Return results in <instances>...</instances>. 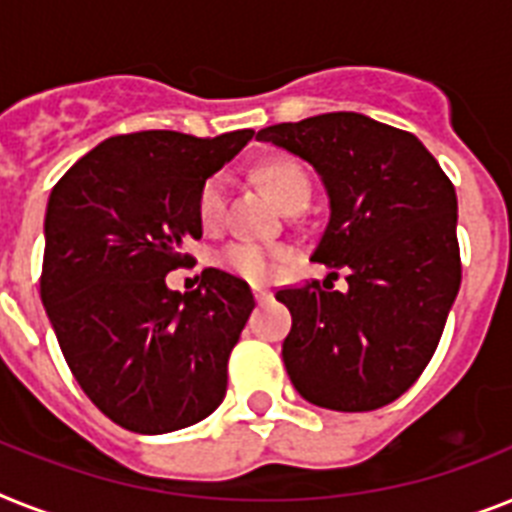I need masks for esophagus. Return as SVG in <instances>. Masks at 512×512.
Listing matches in <instances>:
<instances>
[{"mask_svg": "<svg viewBox=\"0 0 512 512\" xmlns=\"http://www.w3.org/2000/svg\"><path fill=\"white\" fill-rule=\"evenodd\" d=\"M253 295H256V301L264 303V301H269V298H272V290H269V287H264V285H253Z\"/></svg>", "mask_w": 512, "mask_h": 512, "instance_id": "obj_1", "label": "esophagus"}]
</instances>
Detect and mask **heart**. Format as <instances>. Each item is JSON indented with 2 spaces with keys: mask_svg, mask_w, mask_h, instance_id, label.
I'll return each mask as SVG.
<instances>
[{
  "mask_svg": "<svg viewBox=\"0 0 512 512\" xmlns=\"http://www.w3.org/2000/svg\"><path fill=\"white\" fill-rule=\"evenodd\" d=\"M256 180L266 188V193L285 209L287 204L306 201L308 198V175L301 164L290 156H269L256 167ZM198 222L206 230H217L225 217V180L219 175L209 177L198 190ZM219 266L227 272L238 274L248 282H269L285 269L290 261V251L272 243L259 240H232L217 256Z\"/></svg>",
  "mask_w": 512,
  "mask_h": 512,
  "instance_id": "heart-1",
  "label": "heart"
}]
</instances>
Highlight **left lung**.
<instances>
[{
    "instance_id": "left-lung-1",
    "label": "left lung",
    "mask_w": 512,
    "mask_h": 512,
    "mask_svg": "<svg viewBox=\"0 0 512 512\" xmlns=\"http://www.w3.org/2000/svg\"><path fill=\"white\" fill-rule=\"evenodd\" d=\"M256 138L322 175L329 222L311 259L349 280L348 294L326 280L277 290L293 314L290 382L319 408L377 411L421 377L458 295L453 183L416 135L366 114L280 122Z\"/></svg>"
}]
</instances>
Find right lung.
Segmentation results:
<instances>
[{"mask_svg": "<svg viewBox=\"0 0 512 512\" xmlns=\"http://www.w3.org/2000/svg\"><path fill=\"white\" fill-rule=\"evenodd\" d=\"M253 138L141 130L70 167L46 206L41 301L91 403L135 434L204 421L227 392V361L253 311L248 282L204 269L190 293L164 277L193 264L198 190Z\"/></svg>", "mask_w": 512, "mask_h": 512, "instance_id": "obj_1", "label": "right lung"}]
</instances>
